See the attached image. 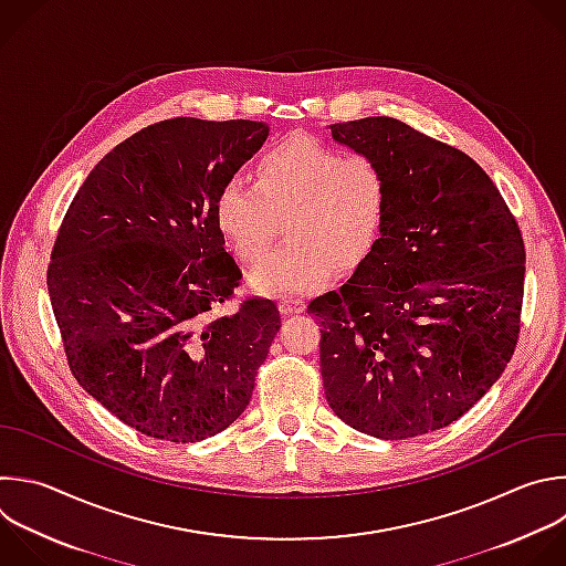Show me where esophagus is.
Instances as JSON below:
<instances>
[{
	"instance_id": "1",
	"label": "esophagus",
	"mask_w": 566,
	"mask_h": 566,
	"mask_svg": "<svg viewBox=\"0 0 566 566\" xmlns=\"http://www.w3.org/2000/svg\"><path fill=\"white\" fill-rule=\"evenodd\" d=\"M304 308V300L302 297H282L280 300V311L284 315H293V313H302Z\"/></svg>"
}]
</instances>
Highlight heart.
Returning a JSON list of instances; mask_svg holds the SVG:
<instances>
[{"mask_svg": "<svg viewBox=\"0 0 566 566\" xmlns=\"http://www.w3.org/2000/svg\"><path fill=\"white\" fill-rule=\"evenodd\" d=\"M389 207V177L373 155L293 135L260 157L255 184L229 177L213 213L231 251L247 264L264 255L277 220L289 216L291 242L269 253L249 282L264 295H293L326 286L342 262L361 264L382 238Z\"/></svg>", "mask_w": 566, "mask_h": 566, "instance_id": "obj_1", "label": "heart"}]
</instances>
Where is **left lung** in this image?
Returning <instances> with one entry per match:
<instances>
[{
  "instance_id": "left-lung-1",
  "label": "left lung",
  "mask_w": 566,
  "mask_h": 566,
  "mask_svg": "<svg viewBox=\"0 0 566 566\" xmlns=\"http://www.w3.org/2000/svg\"><path fill=\"white\" fill-rule=\"evenodd\" d=\"M331 133L382 164L391 207L353 277L308 304L326 402L373 438L424 436L464 416L515 350L522 233L491 177L455 146L385 115Z\"/></svg>"
}]
</instances>
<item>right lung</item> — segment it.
<instances>
[{
	"label": "right lung",
	"instance_id": "right-lung-1",
	"mask_svg": "<svg viewBox=\"0 0 566 566\" xmlns=\"http://www.w3.org/2000/svg\"><path fill=\"white\" fill-rule=\"evenodd\" d=\"M266 137L251 119L150 124L99 159L57 231L46 284L71 373L148 438L233 424L280 331L264 297L216 313L242 280L216 196Z\"/></svg>",
	"mask_w": 566,
	"mask_h": 566
}]
</instances>
